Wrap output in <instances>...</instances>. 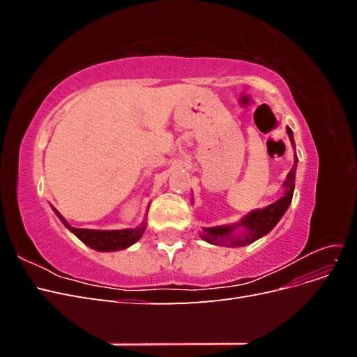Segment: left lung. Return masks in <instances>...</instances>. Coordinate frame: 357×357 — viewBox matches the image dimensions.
<instances>
[{"label": "left lung", "instance_id": "1", "mask_svg": "<svg viewBox=\"0 0 357 357\" xmlns=\"http://www.w3.org/2000/svg\"><path fill=\"white\" fill-rule=\"evenodd\" d=\"M286 132L289 135L291 147L296 149L294 132H291V129L289 126L286 128ZM296 167H298V156L295 150V164L289 171V174L283 183L284 193L282 198L277 199L273 204L266 205L264 208H256L250 211L236 223L213 226V228H202V231L199 232L201 238L214 245L243 247V245L255 243L256 240L262 238V236L271 232L274 229V226L280 222V219H282L284 213L287 211L291 198H294Z\"/></svg>", "mask_w": 357, "mask_h": 357}]
</instances>
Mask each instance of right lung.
Listing matches in <instances>:
<instances>
[{"label": "right lung", "mask_w": 357, "mask_h": 357, "mask_svg": "<svg viewBox=\"0 0 357 357\" xmlns=\"http://www.w3.org/2000/svg\"><path fill=\"white\" fill-rule=\"evenodd\" d=\"M150 207V204H149ZM53 211L59 218V220L66 225V228L71 231L77 238L84 243L88 247L93 248L96 252H116V250H123V248L131 247L135 244L139 238H142L147 220L144 219L142 223H139L137 228H128V229H116V231H100V229H80V228H74L66 219L62 218L61 213L52 207ZM149 211V208H147Z\"/></svg>", "instance_id": "obj_1"}]
</instances>
